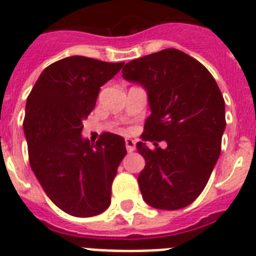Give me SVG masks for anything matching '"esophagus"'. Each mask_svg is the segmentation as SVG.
Segmentation results:
<instances>
[{"instance_id": "obj_1", "label": "esophagus", "mask_w": 256, "mask_h": 256, "mask_svg": "<svg viewBox=\"0 0 256 256\" xmlns=\"http://www.w3.org/2000/svg\"><path fill=\"white\" fill-rule=\"evenodd\" d=\"M124 144H126V150H128V153H132V152L136 150V141L132 140V138H126Z\"/></svg>"}]
</instances>
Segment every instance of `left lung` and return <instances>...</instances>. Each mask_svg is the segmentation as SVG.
<instances>
[{
  "mask_svg": "<svg viewBox=\"0 0 256 256\" xmlns=\"http://www.w3.org/2000/svg\"><path fill=\"white\" fill-rule=\"evenodd\" d=\"M122 78L148 91L152 111L142 140L156 149L136 144L146 162L138 176L142 198L157 210L184 208L206 188L222 152L226 106L219 86L200 62L174 48L132 60Z\"/></svg>",
  "mask_w": 256,
  "mask_h": 256,
  "instance_id": "8db88e82",
  "label": "left lung"
}]
</instances>
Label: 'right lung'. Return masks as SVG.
<instances>
[{
	"label": "right lung",
	"mask_w": 256,
	"mask_h": 256,
	"mask_svg": "<svg viewBox=\"0 0 256 256\" xmlns=\"http://www.w3.org/2000/svg\"><path fill=\"white\" fill-rule=\"evenodd\" d=\"M122 66L84 56L62 58L42 72L26 99L30 168L54 206L76 218L108 208L111 184L126 156L120 136L103 132L96 144L82 136L99 90Z\"/></svg>",
	"instance_id": "add662e5"
}]
</instances>
